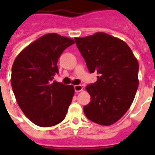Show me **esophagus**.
I'll list each match as a JSON object with an SVG mask.
<instances>
[{
	"instance_id": "1",
	"label": "esophagus",
	"mask_w": 155,
	"mask_h": 155,
	"mask_svg": "<svg viewBox=\"0 0 155 155\" xmlns=\"http://www.w3.org/2000/svg\"><path fill=\"white\" fill-rule=\"evenodd\" d=\"M74 90L76 92H79L83 90V87L81 84H77V85H74Z\"/></svg>"
}]
</instances>
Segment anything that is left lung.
<instances>
[{"label": "left lung", "instance_id": "8db88e82", "mask_svg": "<svg viewBox=\"0 0 155 155\" xmlns=\"http://www.w3.org/2000/svg\"><path fill=\"white\" fill-rule=\"evenodd\" d=\"M90 73L97 81L87 84L91 96L84 106L86 117L102 126L118 121L130 109L137 90L139 64L124 41L104 32L74 38Z\"/></svg>", "mask_w": 155, "mask_h": 155}]
</instances>
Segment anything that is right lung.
Here are the masks:
<instances>
[{
    "label": "right lung",
    "mask_w": 155,
    "mask_h": 155,
    "mask_svg": "<svg viewBox=\"0 0 155 155\" xmlns=\"http://www.w3.org/2000/svg\"><path fill=\"white\" fill-rule=\"evenodd\" d=\"M74 41L57 33L42 35L13 63L11 83L16 101L35 125L53 127L65 118L74 94L73 85L53 81L61 53Z\"/></svg>",
    "instance_id": "add662e5"
}]
</instances>
